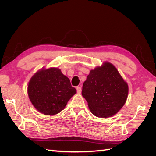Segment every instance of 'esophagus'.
<instances>
[{"instance_id":"esophagus-1","label":"esophagus","mask_w":156,"mask_h":156,"mask_svg":"<svg viewBox=\"0 0 156 156\" xmlns=\"http://www.w3.org/2000/svg\"><path fill=\"white\" fill-rule=\"evenodd\" d=\"M76 89H77V93H78V94H81V87H77L76 88Z\"/></svg>"}]
</instances>
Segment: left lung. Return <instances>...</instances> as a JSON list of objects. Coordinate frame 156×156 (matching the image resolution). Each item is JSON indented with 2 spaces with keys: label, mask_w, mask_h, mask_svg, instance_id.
<instances>
[{
  "label": "left lung",
  "mask_w": 156,
  "mask_h": 156,
  "mask_svg": "<svg viewBox=\"0 0 156 156\" xmlns=\"http://www.w3.org/2000/svg\"><path fill=\"white\" fill-rule=\"evenodd\" d=\"M128 94V85L112 64L105 62L90 72L84 82L82 95L96 116L115 115L124 106Z\"/></svg>",
  "instance_id": "obj_1"
}]
</instances>
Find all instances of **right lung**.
<instances>
[{
    "instance_id": "right-lung-1",
    "label": "right lung",
    "mask_w": 156,
    "mask_h": 156,
    "mask_svg": "<svg viewBox=\"0 0 156 156\" xmlns=\"http://www.w3.org/2000/svg\"><path fill=\"white\" fill-rule=\"evenodd\" d=\"M76 92L69 79L55 68L37 72L28 86V94L32 105L46 115H54L62 111Z\"/></svg>"
}]
</instances>
